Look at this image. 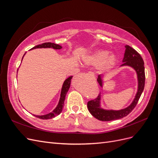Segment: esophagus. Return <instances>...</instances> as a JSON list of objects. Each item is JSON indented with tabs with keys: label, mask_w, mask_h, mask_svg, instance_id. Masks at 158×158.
Wrapping results in <instances>:
<instances>
[{
	"label": "esophagus",
	"mask_w": 158,
	"mask_h": 158,
	"mask_svg": "<svg viewBox=\"0 0 158 158\" xmlns=\"http://www.w3.org/2000/svg\"><path fill=\"white\" fill-rule=\"evenodd\" d=\"M88 74L91 76H94V74L93 73H91V72H89V73H88Z\"/></svg>",
	"instance_id": "1"
}]
</instances>
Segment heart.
<instances>
[{
  "mask_svg": "<svg viewBox=\"0 0 158 158\" xmlns=\"http://www.w3.org/2000/svg\"><path fill=\"white\" fill-rule=\"evenodd\" d=\"M110 54V52L107 50H98L90 55L85 56L83 62L85 64L102 66L103 70L111 69L116 63V56Z\"/></svg>",
  "mask_w": 158,
  "mask_h": 158,
  "instance_id": "heart-1",
  "label": "heart"
}]
</instances>
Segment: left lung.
Segmentation results:
<instances>
[{"label": "left lung", "instance_id": "1", "mask_svg": "<svg viewBox=\"0 0 158 158\" xmlns=\"http://www.w3.org/2000/svg\"><path fill=\"white\" fill-rule=\"evenodd\" d=\"M125 52L121 66H131L136 71L138 78V91L132 103L128 107L121 110H106L101 107L100 100H101V93L94 99L90 100L88 102V108L89 113L99 121H110L117 119L122 118L127 116L136 106L141 94L143 92L145 85V71L144 63L142 56L138 52L128 45H125ZM100 86L103 87L102 76L98 75L97 79Z\"/></svg>", "mask_w": 158, "mask_h": 158}]
</instances>
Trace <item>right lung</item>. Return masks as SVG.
<instances>
[{"instance_id":"obj_1","label":"right lung","mask_w":158,"mask_h":158,"mask_svg":"<svg viewBox=\"0 0 158 158\" xmlns=\"http://www.w3.org/2000/svg\"><path fill=\"white\" fill-rule=\"evenodd\" d=\"M37 48H52L54 49H62V47L58 44H54V43L48 42V43H44V44H42L41 45H38L33 47V48L31 49V50L34 49H37ZM25 54L23 55V56L25 55ZM23 57H22V59H23ZM72 78H73V76H70V77H69L67 79H66L64 82L63 87H62V89H61L60 98L59 99V103H58V105H57V106L56 107V108L53 110V111L48 114H44V115H34V114H33V115L35 116L37 118H41V119H49V118H54L56 116L59 115V114L62 112V110H63L66 95V93L68 92V91L70 86V82H71Z\"/></svg>"}]
</instances>
